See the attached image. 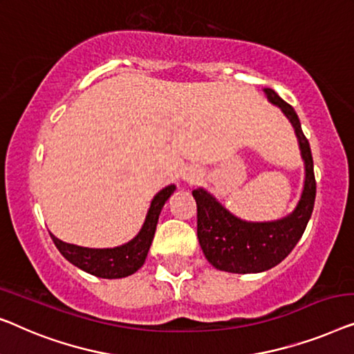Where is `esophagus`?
Listing matches in <instances>:
<instances>
[{"label":"esophagus","mask_w":354,"mask_h":354,"mask_svg":"<svg viewBox=\"0 0 354 354\" xmlns=\"http://www.w3.org/2000/svg\"><path fill=\"white\" fill-rule=\"evenodd\" d=\"M201 178V171L197 170V168H194V167H189V168H186V171L183 173V179L186 183H196L197 179Z\"/></svg>","instance_id":"obj_1"}]
</instances>
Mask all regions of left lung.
Segmentation results:
<instances>
[{"label":"left lung","instance_id":"obj_1","mask_svg":"<svg viewBox=\"0 0 354 354\" xmlns=\"http://www.w3.org/2000/svg\"><path fill=\"white\" fill-rule=\"evenodd\" d=\"M268 101L274 104L295 129L301 158L305 162V183L292 213L274 221H245L226 210L203 187L192 191L197 202V237L203 255L216 270L236 274L263 272L279 265L293 250L305 232L316 198L315 165L310 142L300 125L297 112L282 101L271 88L263 89Z\"/></svg>","mask_w":354,"mask_h":354}]
</instances>
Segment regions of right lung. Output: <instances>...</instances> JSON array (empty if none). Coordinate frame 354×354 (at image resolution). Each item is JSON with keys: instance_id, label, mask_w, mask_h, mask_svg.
<instances>
[{"instance_id": "add662e5", "label": "right lung", "mask_w": 354, "mask_h": 354, "mask_svg": "<svg viewBox=\"0 0 354 354\" xmlns=\"http://www.w3.org/2000/svg\"><path fill=\"white\" fill-rule=\"evenodd\" d=\"M175 184H170V186L163 187L160 192L153 196L142 227L139 229V232L131 241L123 243V245L113 248H88L62 242L61 239L51 234L54 245L57 247V250L62 253V257L67 261H71L72 265L93 276L102 279H120L131 276L146 261L147 252L151 248L153 234H156L157 229L158 215H160L165 202L175 192Z\"/></svg>"}]
</instances>
